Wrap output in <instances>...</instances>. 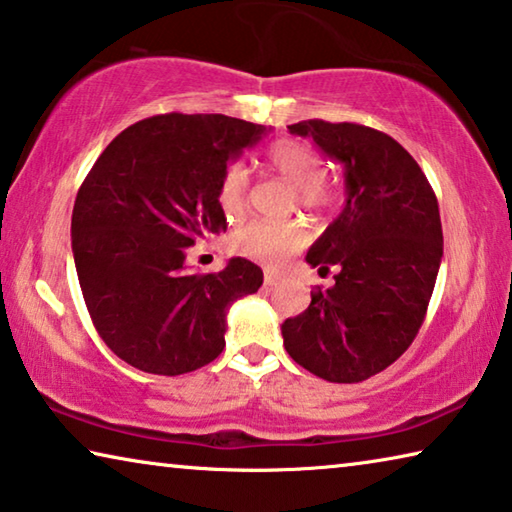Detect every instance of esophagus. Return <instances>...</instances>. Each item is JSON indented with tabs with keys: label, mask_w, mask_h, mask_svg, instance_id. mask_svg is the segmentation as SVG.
<instances>
[{
	"label": "esophagus",
	"mask_w": 512,
	"mask_h": 512,
	"mask_svg": "<svg viewBox=\"0 0 512 512\" xmlns=\"http://www.w3.org/2000/svg\"><path fill=\"white\" fill-rule=\"evenodd\" d=\"M263 281H265V286H267V288H272V286H276V283L281 281V276L276 274L274 270H265V274H263Z\"/></svg>",
	"instance_id": "obj_1"
}]
</instances>
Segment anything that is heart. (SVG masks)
Segmentation results:
<instances>
[{
  "instance_id": "heart-1",
  "label": "heart",
  "mask_w": 512,
  "mask_h": 512,
  "mask_svg": "<svg viewBox=\"0 0 512 512\" xmlns=\"http://www.w3.org/2000/svg\"><path fill=\"white\" fill-rule=\"evenodd\" d=\"M265 163L295 188V199L308 211H324L335 199L329 183L322 181L324 163L315 147L297 138L276 140L265 152ZM249 190V172L242 163H229L217 186V204L233 220L245 213ZM308 231L301 222L254 220L231 236V247L240 256L276 265L306 245Z\"/></svg>"
}]
</instances>
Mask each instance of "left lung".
<instances>
[{
  "label": "left lung",
  "instance_id": "1",
  "mask_svg": "<svg viewBox=\"0 0 512 512\" xmlns=\"http://www.w3.org/2000/svg\"><path fill=\"white\" fill-rule=\"evenodd\" d=\"M288 129L342 163L347 204L306 256L320 272L338 270L335 286H317L311 306L281 324L283 345L324 381H365L395 363L424 322L442 261L438 199L388 133L324 120Z\"/></svg>",
  "mask_w": 512,
  "mask_h": 512
}]
</instances>
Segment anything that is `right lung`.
<instances>
[{
    "label": "right lung",
    "instance_id": "1",
    "mask_svg": "<svg viewBox=\"0 0 512 512\" xmlns=\"http://www.w3.org/2000/svg\"><path fill=\"white\" fill-rule=\"evenodd\" d=\"M263 124L165 113L115 136L83 179L72 211L79 286L99 338L147 374L195 372L222 354L226 311L263 286V270L231 258L188 272L186 251L226 231L217 186Z\"/></svg>",
    "mask_w": 512,
    "mask_h": 512
}]
</instances>
